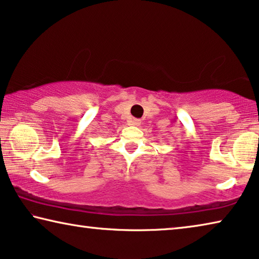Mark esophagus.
<instances>
[{
	"label": "esophagus",
	"instance_id": "esophagus-1",
	"mask_svg": "<svg viewBox=\"0 0 259 259\" xmlns=\"http://www.w3.org/2000/svg\"><path fill=\"white\" fill-rule=\"evenodd\" d=\"M131 124L134 125V126H139L140 124H141V120H139V119H132V120H131Z\"/></svg>",
	"mask_w": 259,
	"mask_h": 259
}]
</instances>
